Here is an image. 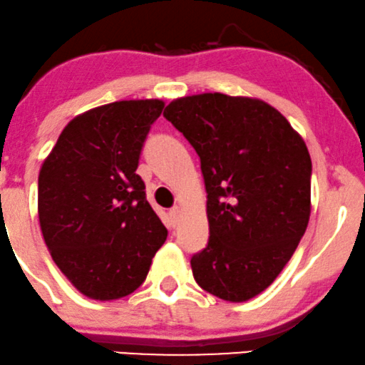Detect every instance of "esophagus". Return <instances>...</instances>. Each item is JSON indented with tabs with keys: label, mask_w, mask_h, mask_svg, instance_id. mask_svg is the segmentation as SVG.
Here are the masks:
<instances>
[{
	"label": "esophagus",
	"mask_w": 365,
	"mask_h": 365,
	"mask_svg": "<svg viewBox=\"0 0 365 365\" xmlns=\"http://www.w3.org/2000/svg\"><path fill=\"white\" fill-rule=\"evenodd\" d=\"M180 214H182V209H180V207H173V209L170 210V217H172L173 224H177V222H178Z\"/></svg>",
	"instance_id": "esophagus-1"
}]
</instances>
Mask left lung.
I'll return each mask as SVG.
<instances>
[{
  "instance_id": "1",
  "label": "left lung",
  "mask_w": 365,
  "mask_h": 365,
  "mask_svg": "<svg viewBox=\"0 0 365 365\" xmlns=\"http://www.w3.org/2000/svg\"><path fill=\"white\" fill-rule=\"evenodd\" d=\"M163 116L200 156L210 237L193 255L202 289L241 303L264 292L297 251L312 212L303 138L264 101L220 92L172 101Z\"/></svg>"
}]
</instances>
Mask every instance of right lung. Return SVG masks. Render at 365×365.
Returning <instances> with one entry per match:
<instances>
[{"label": "right lung", "mask_w": 365, "mask_h": 365, "mask_svg": "<svg viewBox=\"0 0 365 365\" xmlns=\"http://www.w3.org/2000/svg\"><path fill=\"white\" fill-rule=\"evenodd\" d=\"M160 99L89 109L60 133L38 175V219L58 269L87 298L110 302L140 288L168 230L136 173Z\"/></svg>", "instance_id": "right-lung-1"}]
</instances>
